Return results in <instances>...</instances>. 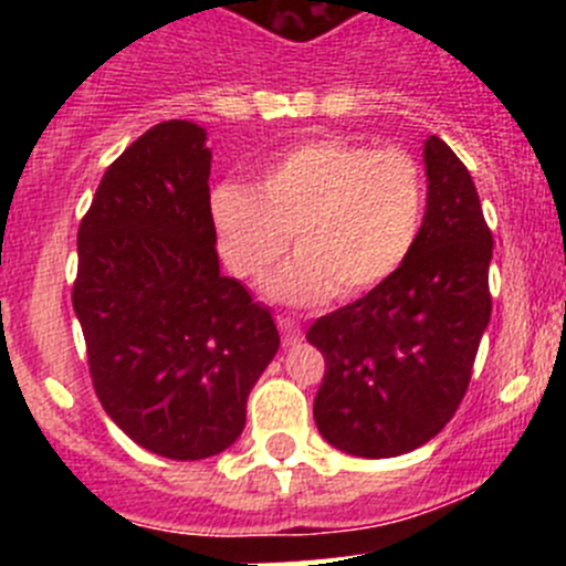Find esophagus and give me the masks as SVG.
<instances>
[{"label":"esophagus","instance_id":"esophagus-1","mask_svg":"<svg viewBox=\"0 0 566 566\" xmlns=\"http://www.w3.org/2000/svg\"><path fill=\"white\" fill-rule=\"evenodd\" d=\"M276 325H279V331H282L284 345H295V342H301V336H304V331H301L298 319H295V317L276 315Z\"/></svg>","mask_w":566,"mask_h":566}]
</instances>
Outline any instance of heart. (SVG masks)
<instances>
[{
	"label": "heart",
	"instance_id": "b5f03b06",
	"mask_svg": "<svg viewBox=\"0 0 566 566\" xmlns=\"http://www.w3.org/2000/svg\"><path fill=\"white\" fill-rule=\"evenodd\" d=\"M424 210L427 180L410 153L334 136L273 158L256 191L224 182L210 193L221 254L241 279L276 265L293 238L298 256L271 282V293L290 304L378 290L413 254Z\"/></svg>",
	"mask_w": 566,
	"mask_h": 566
}]
</instances>
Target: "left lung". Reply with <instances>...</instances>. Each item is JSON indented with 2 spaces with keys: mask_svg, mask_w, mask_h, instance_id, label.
I'll return each mask as SVG.
<instances>
[{
  "mask_svg": "<svg viewBox=\"0 0 566 566\" xmlns=\"http://www.w3.org/2000/svg\"><path fill=\"white\" fill-rule=\"evenodd\" d=\"M424 164L430 188L413 254L306 331L325 358L317 430L356 458L413 452L449 424L493 310V235L471 172L438 136L424 142Z\"/></svg>",
  "mask_w": 566,
  "mask_h": 566,
  "instance_id": "left-lung-1",
  "label": "left lung"
}]
</instances>
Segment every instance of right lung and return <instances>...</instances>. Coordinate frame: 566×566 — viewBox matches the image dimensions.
Instances as JSON below:
<instances>
[{"label":"right lung","mask_w":566,"mask_h":566,"mask_svg":"<svg viewBox=\"0 0 566 566\" xmlns=\"http://www.w3.org/2000/svg\"><path fill=\"white\" fill-rule=\"evenodd\" d=\"M205 130L167 119L101 177L78 224L73 312L114 424L169 460L224 452L279 350L271 312L221 276Z\"/></svg>","instance_id":"right-lung-1"}]
</instances>
